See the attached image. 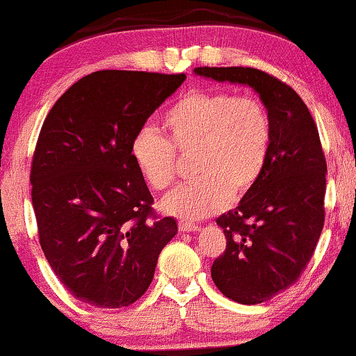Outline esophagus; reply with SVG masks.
<instances>
[{
    "label": "esophagus",
    "mask_w": 356,
    "mask_h": 356,
    "mask_svg": "<svg viewBox=\"0 0 356 356\" xmlns=\"http://www.w3.org/2000/svg\"><path fill=\"white\" fill-rule=\"evenodd\" d=\"M199 230V227L193 223H188V222H179V232L182 233H188V232H197Z\"/></svg>",
    "instance_id": "obj_1"
}]
</instances>
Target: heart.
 Masks as SVG:
<instances>
[{"mask_svg":"<svg viewBox=\"0 0 356 356\" xmlns=\"http://www.w3.org/2000/svg\"><path fill=\"white\" fill-rule=\"evenodd\" d=\"M168 139L152 128L134 134L131 159L154 191L169 187L177 157L193 154L195 181L169 192L161 210L195 222L245 197L259 181L271 149V120L264 103L225 90H199L181 98L163 120Z\"/></svg>","mask_w":356,"mask_h":356,"instance_id":"1","label":"heart"}]
</instances>
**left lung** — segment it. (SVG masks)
I'll return each mask as SVG.
<instances>
[{
  "label": "left lung",
  "mask_w": 356,
  "mask_h": 356,
  "mask_svg": "<svg viewBox=\"0 0 356 356\" xmlns=\"http://www.w3.org/2000/svg\"><path fill=\"white\" fill-rule=\"evenodd\" d=\"M193 72L217 82L248 85L271 120L268 163L236 209L217 218L227 248L211 266V279L223 296L261 304L298 281L321 238L327 174L321 138L302 98L266 72L251 67Z\"/></svg>",
  "instance_id": "1"
}]
</instances>
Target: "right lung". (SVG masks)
I'll return each instance as SVG.
<instances>
[{"label": "right lung", "instance_id": "add662e5", "mask_svg": "<svg viewBox=\"0 0 356 356\" xmlns=\"http://www.w3.org/2000/svg\"><path fill=\"white\" fill-rule=\"evenodd\" d=\"M184 74L100 70L51 108L31 184L39 243L74 298L100 309L131 305L149 287L159 253L177 233L157 218L131 141Z\"/></svg>", "mask_w": 356, "mask_h": 356}]
</instances>
